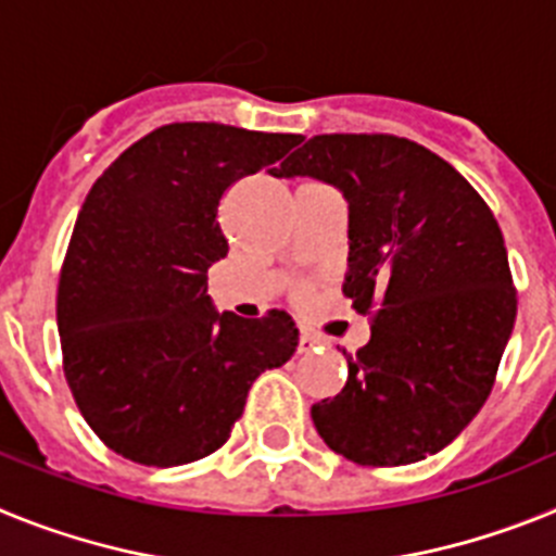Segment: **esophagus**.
<instances>
[{
    "label": "esophagus",
    "mask_w": 556,
    "mask_h": 556,
    "mask_svg": "<svg viewBox=\"0 0 556 556\" xmlns=\"http://www.w3.org/2000/svg\"><path fill=\"white\" fill-rule=\"evenodd\" d=\"M314 345H317V337H312V333L303 331V333H301V339H298V351L306 353V351H312Z\"/></svg>",
    "instance_id": "esophagus-1"
}]
</instances>
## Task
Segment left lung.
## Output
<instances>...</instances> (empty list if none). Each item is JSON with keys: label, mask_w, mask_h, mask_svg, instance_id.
<instances>
[{"label": "left lung", "mask_w": 556, "mask_h": 556, "mask_svg": "<svg viewBox=\"0 0 556 556\" xmlns=\"http://www.w3.org/2000/svg\"><path fill=\"white\" fill-rule=\"evenodd\" d=\"M273 175L345 194L342 292L372 314L342 392L312 406L317 434L372 468L443 451L488 401L518 312L493 211L448 161L387 132L314 136Z\"/></svg>", "instance_id": "1"}]
</instances>
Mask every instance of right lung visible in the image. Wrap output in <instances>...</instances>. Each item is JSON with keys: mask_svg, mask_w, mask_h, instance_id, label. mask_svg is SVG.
<instances>
[{"mask_svg": "<svg viewBox=\"0 0 556 556\" xmlns=\"http://www.w3.org/2000/svg\"><path fill=\"white\" fill-rule=\"evenodd\" d=\"M298 141L175 122L127 147L88 191L58 283V333L77 409L125 459L175 468L214 454L255 378L292 358L287 312L219 314L205 273L228 253L225 191Z\"/></svg>", "mask_w": 556, "mask_h": 556, "instance_id": "obj_1", "label": "right lung"}]
</instances>
